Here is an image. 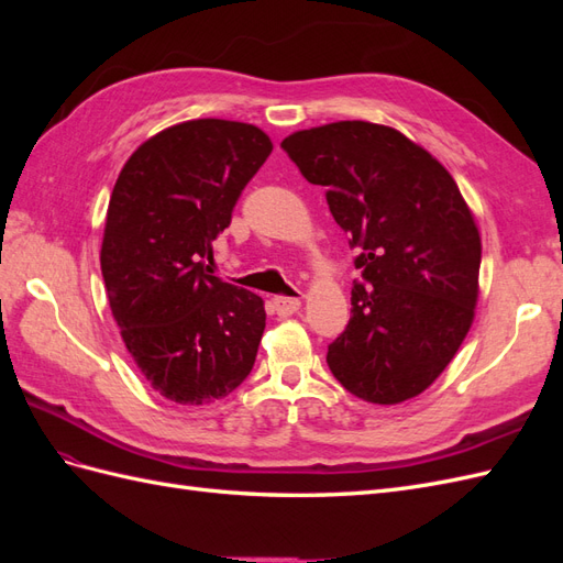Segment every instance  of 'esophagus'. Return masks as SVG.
<instances>
[{"label": "esophagus", "instance_id": "1", "mask_svg": "<svg viewBox=\"0 0 563 563\" xmlns=\"http://www.w3.org/2000/svg\"><path fill=\"white\" fill-rule=\"evenodd\" d=\"M272 305H275V312L279 317H291L294 312L300 310V300L291 298V296H277L275 300H272Z\"/></svg>", "mask_w": 563, "mask_h": 563}]
</instances>
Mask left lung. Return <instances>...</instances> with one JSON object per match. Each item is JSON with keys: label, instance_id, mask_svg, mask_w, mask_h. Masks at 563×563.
I'll list each match as a JSON object with an SVG mask.
<instances>
[{"label": "left lung", "instance_id": "obj_1", "mask_svg": "<svg viewBox=\"0 0 563 563\" xmlns=\"http://www.w3.org/2000/svg\"><path fill=\"white\" fill-rule=\"evenodd\" d=\"M282 150L327 187L362 272L327 352L331 373L371 404L420 395L465 340L479 294L482 240L455 180L430 152L371 122L298 131Z\"/></svg>", "mask_w": 563, "mask_h": 563}]
</instances>
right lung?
<instances>
[{"instance_id":"obj_1","label":"right lung","mask_w":563,"mask_h":563,"mask_svg":"<svg viewBox=\"0 0 563 563\" xmlns=\"http://www.w3.org/2000/svg\"><path fill=\"white\" fill-rule=\"evenodd\" d=\"M269 152L258 126L195 119L145 141L114 183L100 249L110 310L147 383L176 404L228 397L258 354L263 300L209 263Z\"/></svg>"}]
</instances>
